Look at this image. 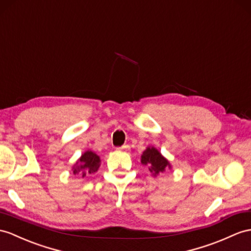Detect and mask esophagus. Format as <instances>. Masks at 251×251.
<instances>
[{"label":"esophagus","mask_w":251,"mask_h":251,"mask_svg":"<svg viewBox=\"0 0 251 251\" xmlns=\"http://www.w3.org/2000/svg\"><path fill=\"white\" fill-rule=\"evenodd\" d=\"M117 150H119V151H127V150H130V147L127 146V145H125V146H122V147H119V148H117Z\"/></svg>","instance_id":"obj_1"}]
</instances>
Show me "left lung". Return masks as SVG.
I'll return each instance as SVG.
<instances>
[{
    "label": "left lung",
    "instance_id": "8db88e82",
    "mask_svg": "<svg viewBox=\"0 0 251 251\" xmlns=\"http://www.w3.org/2000/svg\"><path fill=\"white\" fill-rule=\"evenodd\" d=\"M143 165L149 168V172L153 176H156L160 174L165 173L167 168L170 169L172 166L162 154L158 152L154 147H148L142 154V160H140Z\"/></svg>",
    "mask_w": 251,
    "mask_h": 251
}]
</instances>
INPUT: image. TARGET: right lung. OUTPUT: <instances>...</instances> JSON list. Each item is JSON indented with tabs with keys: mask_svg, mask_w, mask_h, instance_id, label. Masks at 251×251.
<instances>
[{
	"mask_svg": "<svg viewBox=\"0 0 251 251\" xmlns=\"http://www.w3.org/2000/svg\"><path fill=\"white\" fill-rule=\"evenodd\" d=\"M100 157L97 155L94 151L84 152L78 161L75 164L72 170L75 175H81L82 178L88 175L95 174L100 167Z\"/></svg>",
	"mask_w": 251,
	"mask_h": 251,
	"instance_id": "obj_1",
	"label": "right lung"
}]
</instances>
